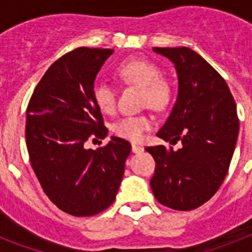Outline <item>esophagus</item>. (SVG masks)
Segmentation results:
<instances>
[{"mask_svg":"<svg viewBox=\"0 0 252 252\" xmlns=\"http://www.w3.org/2000/svg\"><path fill=\"white\" fill-rule=\"evenodd\" d=\"M132 151L133 153H136V154H140L144 151V147L141 146V145H137V144H133L132 145Z\"/></svg>","mask_w":252,"mask_h":252,"instance_id":"obj_1","label":"esophagus"}]
</instances>
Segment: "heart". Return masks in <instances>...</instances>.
Listing matches in <instances>:
<instances>
[{
    "label": "heart",
    "mask_w": 252,
    "mask_h": 252,
    "mask_svg": "<svg viewBox=\"0 0 252 252\" xmlns=\"http://www.w3.org/2000/svg\"><path fill=\"white\" fill-rule=\"evenodd\" d=\"M116 73L123 83L142 88V103L145 106L160 110L168 105L171 87L168 81L161 77V69L157 63L144 58L128 59L118 67ZM93 99L102 112H115L116 91L111 84H95L93 87ZM150 126L151 119L149 116H126L116 123L114 130L118 136L137 142Z\"/></svg>",
    "instance_id": "b5f03b06"
}]
</instances>
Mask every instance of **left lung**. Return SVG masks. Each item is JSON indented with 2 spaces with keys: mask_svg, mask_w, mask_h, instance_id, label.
I'll return each mask as SVG.
<instances>
[{
  "mask_svg": "<svg viewBox=\"0 0 252 252\" xmlns=\"http://www.w3.org/2000/svg\"><path fill=\"white\" fill-rule=\"evenodd\" d=\"M175 64L179 93L168 119L157 133L172 146L146 147L157 167L150 181L159 203L189 211L212 198L228 173L239 122L228 84L198 53L185 46L153 48Z\"/></svg>",
  "mask_w": 252,
  "mask_h": 252,
  "instance_id": "left-lung-1",
  "label": "left lung"
}]
</instances>
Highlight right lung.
<instances>
[{"mask_svg": "<svg viewBox=\"0 0 252 252\" xmlns=\"http://www.w3.org/2000/svg\"><path fill=\"white\" fill-rule=\"evenodd\" d=\"M112 53L79 48L61 57L40 80L27 108L32 168L49 199L73 216H93L111 206L132 150L128 141L115 136L97 150L85 147L91 137L108 133L93 87Z\"/></svg>", "mask_w": 252, "mask_h": 252, "instance_id": "right-lung-1", "label": "right lung"}]
</instances>
